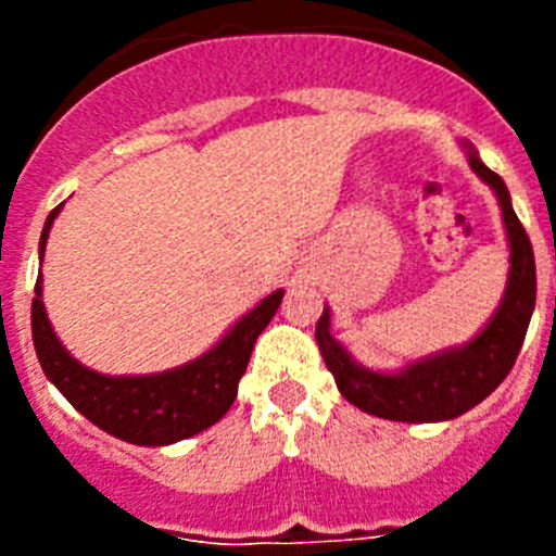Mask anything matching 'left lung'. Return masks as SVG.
I'll return each instance as SVG.
<instances>
[{
    "label": "left lung",
    "mask_w": 556,
    "mask_h": 556,
    "mask_svg": "<svg viewBox=\"0 0 556 556\" xmlns=\"http://www.w3.org/2000/svg\"><path fill=\"white\" fill-rule=\"evenodd\" d=\"M468 150L470 169L495 191L501 217L509 242L507 289L490 323L470 342L459 348H445L426 358H415L395 372L370 370L337 342L331 333V312L323 308L317 320V345L326 367L333 372L339 392L367 415L397 420V424H440L454 420L481 404L495 387L509 376L518 358L529 320L534 312L538 275L534 253L527 230L513 208L504 180L481 164L473 144L462 141Z\"/></svg>",
    "instance_id": "obj_1"
}]
</instances>
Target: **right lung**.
<instances>
[{
	"label": "right lung",
	"mask_w": 556,
	"mask_h": 556,
	"mask_svg": "<svg viewBox=\"0 0 556 556\" xmlns=\"http://www.w3.org/2000/svg\"><path fill=\"white\" fill-rule=\"evenodd\" d=\"M63 205L52 208L43 225L38 255L43 262L47 236ZM41 275L33 298V345L43 376L63 392L68 404L108 434L132 445H172L214 426L239 392L255 339L278 312L283 289H275L242 320H236L217 345L164 372L150 376H102L80 365L61 345L41 301Z\"/></svg>",
	"instance_id": "right-lung-1"
}]
</instances>
